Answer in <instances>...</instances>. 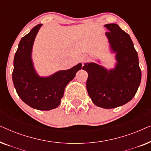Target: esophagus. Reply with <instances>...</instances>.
I'll list each match as a JSON object with an SVG mask.
<instances>
[{"instance_id": "34e87169", "label": "esophagus", "mask_w": 151, "mask_h": 151, "mask_svg": "<svg viewBox=\"0 0 151 151\" xmlns=\"http://www.w3.org/2000/svg\"><path fill=\"white\" fill-rule=\"evenodd\" d=\"M87 56H86V55H83L81 58V61L82 62V63H84V62H86V60H87Z\"/></svg>"}]
</instances>
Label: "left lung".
<instances>
[{
    "instance_id": "8db88e82",
    "label": "left lung",
    "mask_w": 151,
    "mask_h": 151,
    "mask_svg": "<svg viewBox=\"0 0 151 151\" xmlns=\"http://www.w3.org/2000/svg\"><path fill=\"white\" fill-rule=\"evenodd\" d=\"M111 49L116 53L114 69L106 70L96 63H86L82 67L88 73L86 88L96 106L113 109L127 104L137 93L142 72L138 55L131 37L117 24L104 25Z\"/></svg>"
}]
</instances>
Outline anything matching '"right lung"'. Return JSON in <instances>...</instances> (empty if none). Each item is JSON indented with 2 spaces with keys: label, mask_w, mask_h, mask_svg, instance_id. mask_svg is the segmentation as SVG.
Instances as JSON below:
<instances>
[{
  "label": "right lung",
  "mask_w": 151,
  "mask_h": 151,
  "mask_svg": "<svg viewBox=\"0 0 151 151\" xmlns=\"http://www.w3.org/2000/svg\"><path fill=\"white\" fill-rule=\"evenodd\" d=\"M41 26L42 24L35 26L20 40L14 56L12 80L18 96L24 103L38 110L49 111L60 104L66 86L81 69L82 64L48 78L39 77L33 67L31 54Z\"/></svg>",
  "instance_id": "add662e5"
}]
</instances>
